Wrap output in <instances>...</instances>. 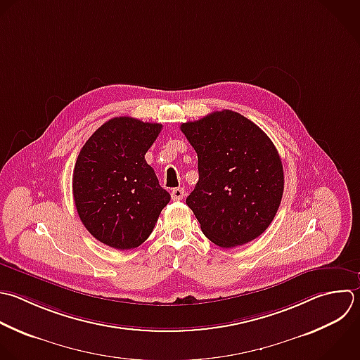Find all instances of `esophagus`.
Masks as SVG:
<instances>
[{
    "instance_id": "obj_1",
    "label": "esophagus",
    "mask_w": 360,
    "mask_h": 360,
    "mask_svg": "<svg viewBox=\"0 0 360 360\" xmlns=\"http://www.w3.org/2000/svg\"><path fill=\"white\" fill-rule=\"evenodd\" d=\"M183 197H184V188L177 187V188L172 190V200L173 201H180V200H183Z\"/></svg>"
}]
</instances>
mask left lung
I'll list each match as a JSON object with an SVG mask.
<instances>
[{
	"instance_id": "1",
	"label": "left lung",
	"mask_w": 360,
	"mask_h": 360,
	"mask_svg": "<svg viewBox=\"0 0 360 360\" xmlns=\"http://www.w3.org/2000/svg\"><path fill=\"white\" fill-rule=\"evenodd\" d=\"M198 158V181L186 204L202 233L221 248L245 245L271 224L284 190L283 165L252 121L217 111L180 127Z\"/></svg>"
}]
</instances>
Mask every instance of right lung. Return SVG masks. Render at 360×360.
<instances>
[{"label":"right lung","instance_id":"add662e5","mask_svg":"<svg viewBox=\"0 0 360 360\" xmlns=\"http://www.w3.org/2000/svg\"><path fill=\"white\" fill-rule=\"evenodd\" d=\"M162 124L117 117L82 148L73 170V197L87 231L114 249L138 248L152 233L170 194L145 155Z\"/></svg>","mask_w":360,"mask_h":360}]
</instances>
